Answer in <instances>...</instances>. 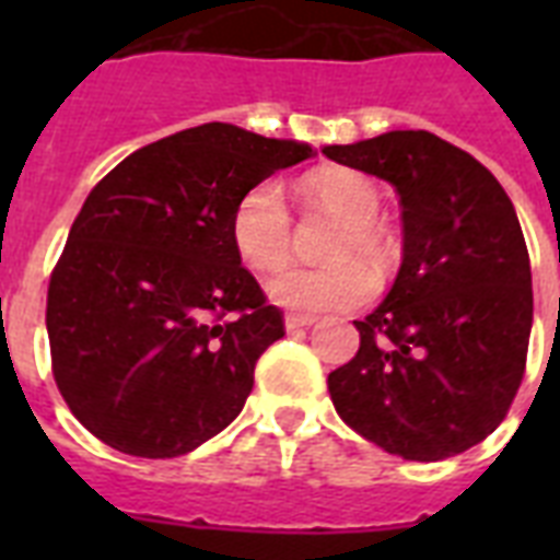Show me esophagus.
<instances>
[{
	"instance_id": "34e87169",
	"label": "esophagus",
	"mask_w": 560,
	"mask_h": 560,
	"mask_svg": "<svg viewBox=\"0 0 560 560\" xmlns=\"http://www.w3.org/2000/svg\"><path fill=\"white\" fill-rule=\"evenodd\" d=\"M316 316H307V314H288L284 316V328L288 331H296V328H307V325H314Z\"/></svg>"
}]
</instances>
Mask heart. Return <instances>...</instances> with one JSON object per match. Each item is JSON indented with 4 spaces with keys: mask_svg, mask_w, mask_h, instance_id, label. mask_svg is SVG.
<instances>
[{
    "mask_svg": "<svg viewBox=\"0 0 560 560\" xmlns=\"http://www.w3.org/2000/svg\"><path fill=\"white\" fill-rule=\"evenodd\" d=\"M302 194L316 206H325L342 218V229L334 235L328 255L334 261L323 267L290 264L267 281V296L279 307L296 314L342 311L366 302L374 293V276L366 264L342 255L360 253L369 261L389 255V237L377 226L381 194L372 179L349 168L316 171L302 183ZM229 235L241 261L253 270H276L290 249V214L281 188L267 179L237 200Z\"/></svg>",
    "mask_w": 560,
    "mask_h": 560,
    "instance_id": "heart-1",
    "label": "heart"
}]
</instances>
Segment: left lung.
<instances>
[{
	"label": "left lung",
	"mask_w": 560,
	"mask_h": 560,
	"mask_svg": "<svg viewBox=\"0 0 560 560\" xmlns=\"http://www.w3.org/2000/svg\"><path fill=\"white\" fill-rule=\"evenodd\" d=\"M328 160L400 197L404 261L363 323L358 354L328 374L340 418L409 462H439L494 433L532 334L521 220L491 171L427 130L328 144Z\"/></svg>",
	"instance_id": "8db88e82"
}]
</instances>
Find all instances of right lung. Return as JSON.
Segmentation results:
<instances>
[{
  "label": "right lung",
  "mask_w": 560,
  "mask_h": 560,
  "mask_svg": "<svg viewBox=\"0 0 560 560\" xmlns=\"http://www.w3.org/2000/svg\"><path fill=\"white\" fill-rule=\"evenodd\" d=\"M307 156L305 142L211 121L144 144L92 188L51 272L46 328L57 389L101 442L174 459L244 409L284 323L229 220Z\"/></svg>",
  "instance_id": "1"
}]
</instances>
